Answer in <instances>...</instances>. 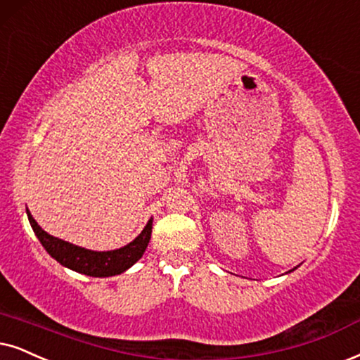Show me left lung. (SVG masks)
<instances>
[{
    "label": "left lung",
    "instance_id": "obj_1",
    "mask_svg": "<svg viewBox=\"0 0 360 360\" xmlns=\"http://www.w3.org/2000/svg\"><path fill=\"white\" fill-rule=\"evenodd\" d=\"M292 271H294V269H292Z\"/></svg>",
    "mask_w": 360,
    "mask_h": 360
}]
</instances>
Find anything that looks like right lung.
I'll return each instance as SVG.
<instances>
[{
  "label": "right lung",
  "mask_w": 360,
  "mask_h": 360,
  "mask_svg": "<svg viewBox=\"0 0 360 360\" xmlns=\"http://www.w3.org/2000/svg\"><path fill=\"white\" fill-rule=\"evenodd\" d=\"M28 214L30 224L33 227L36 238L46 249V252L53 259L61 264V266L68 267V269L79 272V274L91 276V277H111L117 276L121 272L129 269L136 262L143 257L144 251H146L149 239H151L153 233V217L141 231V234L129 244L122 245L115 251H91V249L79 248L68 240L58 239L54 236L48 234L46 231L41 229L38 222L33 219L31 212L26 209Z\"/></svg>",
  "instance_id": "1"
}]
</instances>
